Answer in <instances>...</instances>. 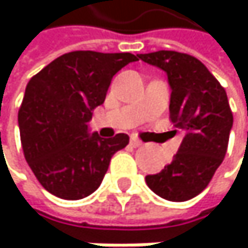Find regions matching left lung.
<instances>
[{
    "instance_id": "1",
    "label": "left lung",
    "mask_w": 248,
    "mask_h": 248,
    "mask_svg": "<svg viewBox=\"0 0 248 248\" xmlns=\"http://www.w3.org/2000/svg\"><path fill=\"white\" fill-rule=\"evenodd\" d=\"M131 53L74 50L50 62L26 84L17 120L25 159L52 195L76 201L93 193L128 135L91 132L92 110L104 102L113 76Z\"/></svg>"
}]
</instances>
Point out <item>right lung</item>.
Returning <instances> with one entry per match:
<instances>
[{"label": "right lung", "mask_w": 248, "mask_h": 248, "mask_svg": "<svg viewBox=\"0 0 248 248\" xmlns=\"http://www.w3.org/2000/svg\"><path fill=\"white\" fill-rule=\"evenodd\" d=\"M167 71L171 86L170 119L183 131L172 162L147 175V186L168 201L182 202L201 193L228 152L233 116L225 89L196 58L171 50L141 55Z\"/></svg>", "instance_id": "add662e5"}]
</instances>
